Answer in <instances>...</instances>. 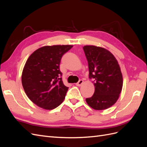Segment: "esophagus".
<instances>
[{"label":"esophagus","instance_id":"esophagus-1","mask_svg":"<svg viewBox=\"0 0 147 147\" xmlns=\"http://www.w3.org/2000/svg\"><path fill=\"white\" fill-rule=\"evenodd\" d=\"M83 80H80L78 81V82L76 83V85L77 86H81L82 84H83Z\"/></svg>","mask_w":147,"mask_h":147}]
</instances>
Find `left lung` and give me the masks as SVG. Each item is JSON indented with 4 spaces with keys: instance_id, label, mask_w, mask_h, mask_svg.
I'll list each match as a JSON object with an SVG mask.
<instances>
[{
    "instance_id": "left-lung-1",
    "label": "left lung",
    "mask_w": 147,
    "mask_h": 147,
    "mask_svg": "<svg viewBox=\"0 0 147 147\" xmlns=\"http://www.w3.org/2000/svg\"><path fill=\"white\" fill-rule=\"evenodd\" d=\"M90 78L94 79V93L86 102L92 109H109L118 100L123 88V75L118 62L107 49L94 45L83 47Z\"/></svg>"
}]
</instances>
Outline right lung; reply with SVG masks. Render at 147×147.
I'll list each match as a JSON object with an SVG mask.
<instances>
[{
	"label": "right lung",
	"instance_id": "obj_1",
	"mask_svg": "<svg viewBox=\"0 0 147 147\" xmlns=\"http://www.w3.org/2000/svg\"><path fill=\"white\" fill-rule=\"evenodd\" d=\"M73 45L44 46L28 57L21 82L28 98L39 107L53 110L64 100L68 87L62 80L59 65L62 56Z\"/></svg>",
	"mask_w": 147,
	"mask_h": 147
}]
</instances>
